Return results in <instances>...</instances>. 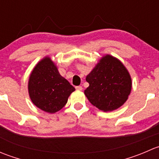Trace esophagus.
Wrapping results in <instances>:
<instances>
[{
  "instance_id": "1",
  "label": "esophagus",
  "mask_w": 159,
  "mask_h": 159,
  "mask_svg": "<svg viewBox=\"0 0 159 159\" xmlns=\"http://www.w3.org/2000/svg\"><path fill=\"white\" fill-rule=\"evenodd\" d=\"M75 89H76V90H78V91H81L82 90V87L81 86H76Z\"/></svg>"
}]
</instances>
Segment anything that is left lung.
<instances>
[{
	"instance_id": "obj_1",
	"label": "left lung",
	"mask_w": 159,
	"mask_h": 159,
	"mask_svg": "<svg viewBox=\"0 0 159 159\" xmlns=\"http://www.w3.org/2000/svg\"><path fill=\"white\" fill-rule=\"evenodd\" d=\"M89 86L84 94L94 106L103 111L120 108L131 90L129 72L116 57L106 54L87 75Z\"/></svg>"
}]
</instances>
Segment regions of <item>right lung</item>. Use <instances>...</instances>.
I'll use <instances>...</instances> for the list:
<instances>
[{"label":"right lung","mask_w":159,"mask_h":159,"mask_svg":"<svg viewBox=\"0 0 159 159\" xmlns=\"http://www.w3.org/2000/svg\"><path fill=\"white\" fill-rule=\"evenodd\" d=\"M75 89L59 74L49 57L40 61L30 75L28 93L35 106L48 113L61 109Z\"/></svg>","instance_id":"right-lung-1"}]
</instances>
